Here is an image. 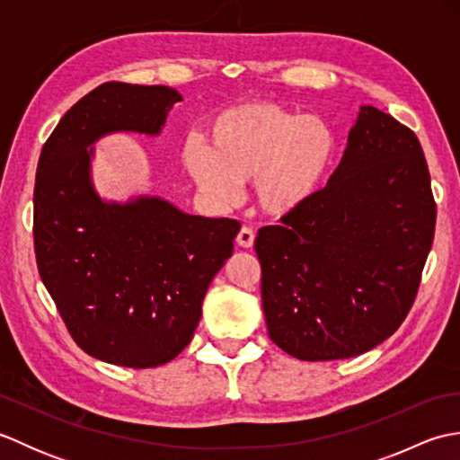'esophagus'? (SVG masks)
<instances>
[{"instance_id":"esophagus-1","label":"esophagus","mask_w":460,"mask_h":460,"mask_svg":"<svg viewBox=\"0 0 460 460\" xmlns=\"http://www.w3.org/2000/svg\"><path fill=\"white\" fill-rule=\"evenodd\" d=\"M237 243L245 249H251L252 245H255V231H252V227L243 225L241 231L237 233Z\"/></svg>"}]
</instances>
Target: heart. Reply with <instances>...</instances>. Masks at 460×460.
<instances>
[{"label":"heart","mask_w":460,"mask_h":460,"mask_svg":"<svg viewBox=\"0 0 460 460\" xmlns=\"http://www.w3.org/2000/svg\"><path fill=\"white\" fill-rule=\"evenodd\" d=\"M208 144L185 140L181 158L203 195L231 205L241 183L255 180L259 208L282 217L298 209L322 188L336 158L330 126L277 102H241L213 116Z\"/></svg>","instance_id":"b5f03b06"}]
</instances>
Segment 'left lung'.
<instances>
[{
  "mask_svg": "<svg viewBox=\"0 0 460 460\" xmlns=\"http://www.w3.org/2000/svg\"><path fill=\"white\" fill-rule=\"evenodd\" d=\"M437 203L413 130L361 106L324 190L259 229L269 338L305 361L354 358L402 326L435 237Z\"/></svg>",
  "mask_w": 460,
  "mask_h": 460,
  "instance_id": "8db88e82",
  "label": "left lung"
}]
</instances>
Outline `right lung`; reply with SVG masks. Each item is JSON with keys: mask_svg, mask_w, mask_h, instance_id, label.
<instances>
[{"mask_svg": "<svg viewBox=\"0 0 460 460\" xmlns=\"http://www.w3.org/2000/svg\"><path fill=\"white\" fill-rule=\"evenodd\" d=\"M180 101L162 84L104 83L66 111L39 155V275L76 346L109 364L155 367L190 344L241 229L158 198L104 203L93 190L86 148L116 130L158 134Z\"/></svg>", "mask_w": 460, "mask_h": 460, "instance_id": "obj_1", "label": "right lung"}]
</instances>
